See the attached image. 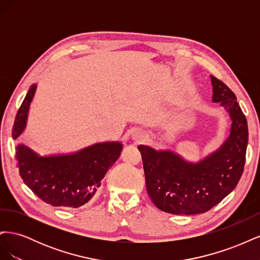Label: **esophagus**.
<instances>
[{
    "instance_id": "obj_1",
    "label": "esophagus",
    "mask_w": 260,
    "mask_h": 260,
    "mask_svg": "<svg viewBox=\"0 0 260 260\" xmlns=\"http://www.w3.org/2000/svg\"><path fill=\"white\" fill-rule=\"evenodd\" d=\"M133 138L136 140H142L143 138H145V135L143 132H136L135 135H133Z\"/></svg>"
}]
</instances>
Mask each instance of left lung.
I'll return each mask as SVG.
<instances>
[{
  "label": "left lung",
  "mask_w": 260,
  "mask_h": 260,
  "mask_svg": "<svg viewBox=\"0 0 260 260\" xmlns=\"http://www.w3.org/2000/svg\"><path fill=\"white\" fill-rule=\"evenodd\" d=\"M212 101L229 112L230 137L217 152L199 164L184 161L168 151L139 145L146 190L156 207L172 215L203 214L221 202L238 185L246 158L248 128L235 94L211 76Z\"/></svg>",
  "instance_id": "8db88e82"
}]
</instances>
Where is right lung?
<instances>
[{"instance_id": "right-lung-1", "label": "right lung", "mask_w": 260, "mask_h": 260, "mask_svg": "<svg viewBox=\"0 0 260 260\" xmlns=\"http://www.w3.org/2000/svg\"><path fill=\"white\" fill-rule=\"evenodd\" d=\"M37 85L21 103L12 129L17 139L25 129L29 105ZM119 142L98 143L72 155L40 157L25 145L16 147L19 175L39 199L52 206L78 208L95 194L101 181L121 152Z\"/></svg>"}]
</instances>
